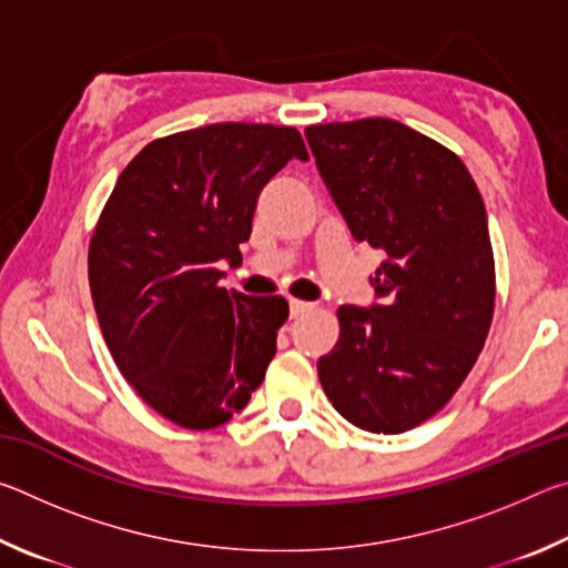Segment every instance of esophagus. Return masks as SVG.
<instances>
[{
  "mask_svg": "<svg viewBox=\"0 0 568 568\" xmlns=\"http://www.w3.org/2000/svg\"><path fill=\"white\" fill-rule=\"evenodd\" d=\"M315 307V303H305V301H291V318H301V315H305V313H311Z\"/></svg>",
  "mask_w": 568,
  "mask_h": 568,
  "instance_id": "obj_1",
  "label": "esophagus"
}]
</instances>
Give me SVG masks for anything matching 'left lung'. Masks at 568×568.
<instances>
[{
  "instance_id": "1",
  "label": "left lung",
  "mask_w": 568,
  "mask_h": 568,
  "mask_svg": "<svg viewBox=\"0 0 568 568\" xmlns=\"http://www.w3.org/2000/svg\"><path fill=\"white\" fill-rule=\"evenodd\" d=\"M315 165L358 243L386 253L381 303L341 305L318 361L335 410L371 434H403L446 406L494 318L486 207L448 148L386 118L305 128Z\"/></svg>"
}]
</instances>
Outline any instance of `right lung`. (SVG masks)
<instances>
[{
  "mask_svg": "<svg viewBox=\"0 0 568 568\" xmlns=\"http://www.w3.org/2000/svg\"><path fill=\"white\" fill-rule=\"evenodd\" d=\"M301 132L220 122L168 134L122 170L90 240V291L104 343L138 396L182 428H217L243 410L287 321L281 295L220 287L237 263L257 195Z\"/></svg>",
  "mask_w": 568,
  "mask_h": 568,
  "instance_id": "obj_1",
  "label": "right lung"
}]
</instances>
